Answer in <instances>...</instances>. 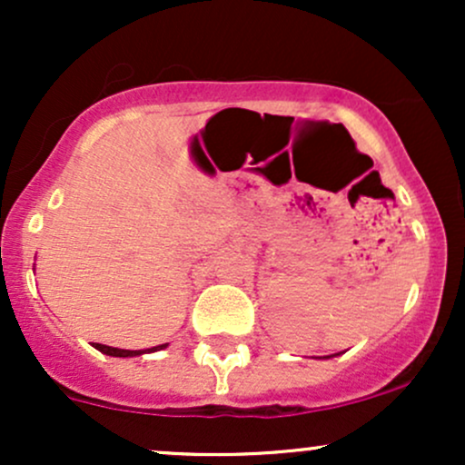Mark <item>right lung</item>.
Returning <instances> with one entry per match:
<instances>
[{
    "label": "right lung",
    "instance_id": "add662e5",
    "mask_svg": "<svg viewBox=\"0 0 465 465\" xmlns=\"http://www.w3.org/2000/svg\"><path fill=\"white\" fill-rule=\"evenodd\" d=\"M95 350H100L103 354H109V356H122V359H126V356H140L143 354L142 350H117V348H109V345H103V343H94ZM165 345H157V348H151L146 351H157V350H163Z\"/></svg>",
    "mask_w": 465,
    "mask_h": 465
}]
</instances>
